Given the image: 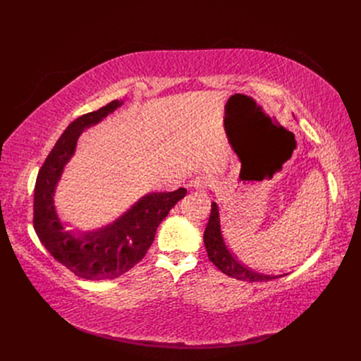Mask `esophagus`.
Masks as SVG:
<instances>
[{
	"label": "esophagus",
	"mask_w": 361,
	"mask_h": 361,
	"mask_svg": "<svg viewBox=\"0 0 361 361\" xmlns=\"http://www.w3.org/2000/svg\"><path fill=\"white\" fill-rule=\"evenodd\" d=\"M212 185H214V178L206 174H199L190 181V187L197 188V190H206V188H209Z\"/></svg>",
	"instance_id": "1"
}]
</instances>
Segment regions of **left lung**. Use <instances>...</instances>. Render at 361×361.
Masks as SVG:
<instances>
[{
    "label": "left lung",
    "instance_id": "obj_1",
    "mask_svg": "<svg viewBox=\"0 0 361 361\" xmlns=\"http://www.w3.org/2000/svg\"><path fill=\"white\" fill-rule=\"evenodd\" d=\"M203 241H204V247L207 252V257H209V260L225 275L240 279V281H247V282H263V281H271V279L282 276V275L272 276V275L256 274L252 269L244 268L243 264H240L231 256V253L226 250L222 235H221L219 214H218L216 203H212L211 216H209V222H207L206 228H204Z\"/></svg>",
    "mask_w": 361,
    "mask_h": 361
}]
</instances>
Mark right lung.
<instances>
[{
    "label": "right lung",
    "instance_id": "1",
    "mask_svg": "<svg viewBox=\"0 0 361 361\" xmlns=\"http://www.w3.org/2000/svg\"><path fill=\"white\" fill-rule=\"evenodd\" d=\"M120 101L74 120L55 143L37 174L33 197V228L51 256L75 276L89 281L118 278L145 257L159 224L187 190L152 193L139 200L117 222L98 233L74 238L63 230L54 211L52 195L63 166L74 154L80 133L120 106Z\"/></svg>",
    "mask_w": 361,
    "mask_h": 361
}]
</instances>
